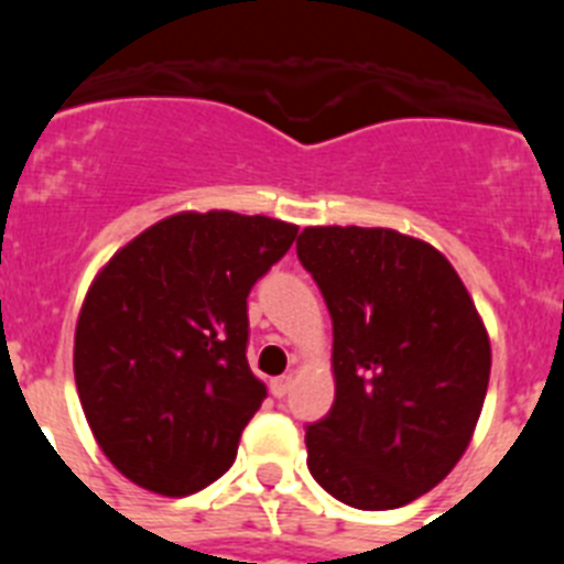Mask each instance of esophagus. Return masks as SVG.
Masks as SVG:
<instances>
[{
	"mask_svg": "<svg viewBox=\"0 0 564 564\" xmlns=\"http://www.w3.org/2000/svg\"><path fill=\"white\" fill-rule=\"evenodd\" d=\"M293 387V378L291 376H279V378H271V392L276 398H285L288 392H291Z\"/></svg>",
	"mask_w": 564,
	"mask_h": 564,
	"instance_id": "obj_1",
	"label": "esophagus"
}]
</instances>
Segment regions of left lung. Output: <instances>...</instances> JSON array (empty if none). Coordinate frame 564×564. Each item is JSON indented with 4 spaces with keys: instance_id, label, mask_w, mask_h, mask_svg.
I'll return each mask as SVG.
<instances>
[{
    "instance_id": "8db88e82",
    "label": "left lung",
    "mask_w": 564,
    "mask_h": 564,
    "mask_svg": "<svg viewBox=\"0 0 564 564\" xmlns=\"http://www.w3.org/2000/svg\"><path fill=\"white\" fill-rule=\"evenodd\" d=\"M333 318L336 401L307 426V468L361 511L417 500L475 435L491 344L449 259L392 228L313 226L296 239Z\"/></svg>"
}]
</instances>
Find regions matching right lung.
<instances>
[{
  "instance_id": "1",
  "label": "right lung",
  "mask_w": 564,
  "mask_h": 564,
  "mask_svg": "<svg viewBox=\"0 0 564 564\" xmlns=\"http://www.w3.org/2000/svg\"><path fill=\"white\" fill-rule=\"evenodd\" d=\"M296 226L181 212L109 259L76 325L78 398L123 477L186 497L231 468L268 390L248 367V293Z\"/></svg>"
}]
</instances>
